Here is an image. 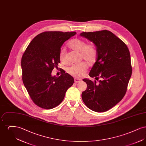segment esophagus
<instances>
[{
  "label": "esophagus",
  "instance_id": "1",
  "mask_svg": "<svg viewBox=\"0 0 146 146\" xmlns=\"http://www.w3.org/2000/svg\"><path fill=\"white\" fill-rule=\"evenodd\" d=\"M82 80L80 79H78V78H74V82L75 83H78L79 82H80Z\"/></svg>",
  "mask_w": 146,
  "mask_h": 146
}]
</instances>
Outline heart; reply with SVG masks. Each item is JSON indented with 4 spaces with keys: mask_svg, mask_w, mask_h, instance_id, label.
Returning a JSON list of instances; mask_svg holds the SVG:
<instances>
[{
    "mask_svg": "<svg viewBox=\"0 0 146 146\" xmlns=\"http://www.w3.org/2000/svg\"><path fill=\"white\" fill-rule=\"evenodd\" d=\"M70 49L80 52L81 60L87 61L90 63L94 62L96 59L97 51L95 45L92 43L86 44L84 39L74 38L70 40L68 44ZM59 60L61 63L67 64L68 60L66 52L64 50H61L59 53ZM88 68V65L85 62H82L76 65H73L70 67L67 72L70 76L80 78L83 76Z\"/></svg>",
    "mask_w": 146,
    "mask_h": 146,
    "instance_id": "b5f03b06",
    "label": "heart"
}]
</instances>
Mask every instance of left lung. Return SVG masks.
Segmentation results:
<instances>
[{"label": "left lung", "instance_id": "left-lung-1", "mask_svg": "<svg viewBox=\"0 0 146 146\" xmlns=\"http://www.w3.org/2000/svg\"><path fill=\"white\" fill-rule=\"evenodd\" d=\"M80 36L93 42L97 51L89 74L97 80H83L87 84L83 101L93 111H107L125 96L132 74L130 51L124 42L107 30L83 32Z\"/></svg>", "mask_w": 146, "mask_h": 146}]
</instances>
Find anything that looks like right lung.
Returning a JSON list of instances; mask_svg holds the SVG:
<instances>
[{"mask_svg":"<svg viewBox=\"0 0 146 146\" xmlns=\"http://www.w3.org/2000/svg\"><path fill=\"white\" fill-rule=\"evenodd\" d=\"M76 32L46 31L37 35L28 45L21 58L22 79L35 104L50 110L62 102L74 83L72 76L61 68V76H51L58 68L59 53L63 43Z\"/></svg>","mask_w":146,"mask_h":146,"instance_id":"right-lung-1","label":"right lung"}]
</instances>
